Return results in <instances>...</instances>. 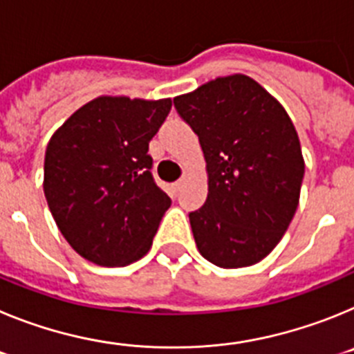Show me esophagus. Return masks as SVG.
<instances>
[{
	"instance_id": "34e87169",
	"label": "esophagus",
	"mask_w": 354,
	"mask_h": 354,
	"mask_svg": "<svg viewBox=\"0 0 354 354\" xmlns=\"http://www.w3.org/2000/svg\"><path fill=\"white\" fill-rule=\"evenodd\" d=\"M186 180H187V174H184L183 177H180V179L174 184L175 192H179V189H183V186H184V184H186Z\"/></svg>"
}]
</instances>
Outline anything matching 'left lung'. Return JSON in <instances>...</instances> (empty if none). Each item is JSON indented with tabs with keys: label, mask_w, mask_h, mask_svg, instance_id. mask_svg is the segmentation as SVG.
Instances as JSON below:
<instances>
[{
	"label": "left lung",
	"mask_w": 354,
	"mask_h": 354,
	"mask_svg": "<svg viewBox=\"0 0 354 354\" xmlns=\"http://www.w3.org/2000/svg\"><path fill=\"white\" fill-rule=\"evenodd\" d=\"M174 104L198 134L207 170V200L189 212L196 248L218 268L257 264L299 204L305 161L292 120L245 74L216 77Z\"/></svg>",
	"instance_id": "1"
}]
</instances>
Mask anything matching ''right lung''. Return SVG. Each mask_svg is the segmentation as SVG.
<instances>
[{
	"mask_svg": "<svg viewBox=\"0 0 354 354\" xmlns=\"http://www.w3.org/2000/svg\"><path fill=\"white\" fill-rule=\"evenodd\" d=\"M171 99L101 95L51 136L44 193L62 236L81 257L106 268L142 259L171 200L154 183L149 142Z\"/></svg>",
	"mask_w": 354,
	"mask_h": 354,
	"instance_id": "right-lung-1",
	"label": "right lung"
}]
</instances>
